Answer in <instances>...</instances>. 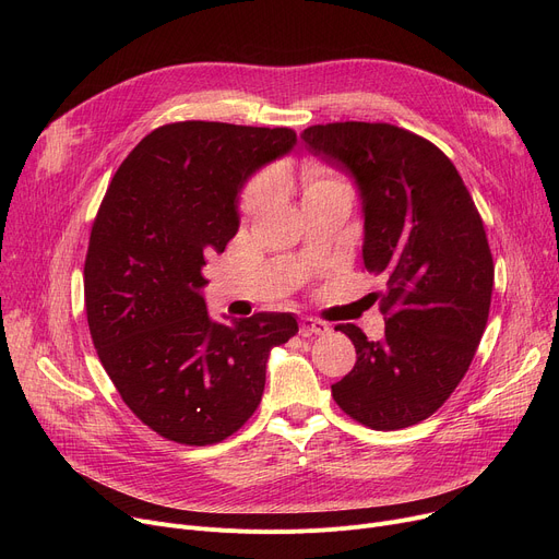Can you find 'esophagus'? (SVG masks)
Listing matches in <instances>:
<instances>
[{
  "mask_svg": "<svg viewBox=\"0 0 559 559\" xmlns=\"http://www.w3.org/2000/svg\"><path fill=\"white\" fill-rule=\"evenodd\" d=\"M299 329H301L304 335H326V333H331V326L326 324V321L312 319V317H304Z\"/></svg>",
  "mask_w": 559,
  "mask_h": 559,
  "instance_id": "1",
  "label": "esophagus"
}]
</instances>
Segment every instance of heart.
<instances>
[{
  "label": "heart",
  "mask_w": 559,
  "mask_h": 559,
  "mask_svg": "<svg viewBox=\"0 0 559 559\" xmlns=\"http://www.w3.org/2000/svg\"><path fill=\"white\" fill-rule=\"evenodd\" d=\"M267 179L264 176H255V179L249 181V186L245 188L242 192V199H240V211L242 213H253L258 205L262 203L264 194H267ZM346 183L342 179H337V176L324 171V169H306L304 174V188H306V197H312V194H321V192H329V190H335V188H344Z\"/></svg>",
  "instance_id": "1"
}]
</instances>
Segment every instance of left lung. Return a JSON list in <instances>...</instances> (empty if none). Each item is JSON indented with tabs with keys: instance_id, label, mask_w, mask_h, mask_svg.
Wrapping results in <instances>:
<instances>
[{
	"instance_id": "8db88e82",
	"label": "left lung",
	"mask_w": 559,
	"mask_h": 559,
	"mask_svg": "<svg viewBox=\"0 0 559 559\" xmlns=\"http://www.w3.org/2000/svg\"><path fill=\"white\" fill-rule=\"evenodd\" d=\"M301 140L356 179L365 270L388 278L378 301L383 340L335 326L358 360L333 399L373 430L415 426L460 385L487 326L493 260L483 217L449 156L413 131L333 122L308 127Z\"/></svg>"
}]
</instances>
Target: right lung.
<instances>
[{"instance_id": "add662e5", "label": "right lung", "mask_w": 559, "mask_h": 559, "mask_svg": "<svg viewBox=\"0 0 559 559\" xmlns=\"http://www.w3.org/2000/svg\"><path fill=\"white\" fill-rule=\"evenodd\" d=\"M297 144L287 127L174 122L144 135L97 211L83 267L87 326L131 413L169 442L209 447L240 430L264 390L270 350L295 314L217 324L201 274L238 233L249 176Z\"/></svg>"}]
</instances>
